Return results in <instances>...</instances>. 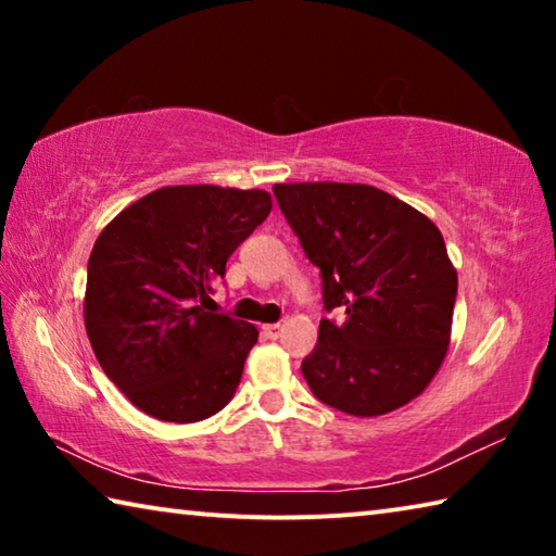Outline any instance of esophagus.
I'll use <instances>...</instances> for the list:
<instances>
[{
    "label": "esophagus",
    "mask_w": 556,
    "mask_h": 556,
    "mask_svg": "<svg viewBox=\"0 0 556 556\" xmlns=\"http://www.w3.org/2000/svg\"><path fill=\"white\" fill-rule=\"evenodd\" d=\"M262 333H265L267 338H279V336H281V326H279V324L262 326Z\"/></svg>",
    "instance_id": "34e87169"
}]
</instances>
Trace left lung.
Listing matches in <instances>:
<instances>
[{
    "label": "left lung",
    "mask_w": 556,
    "mask_h": 556,
    "mask_svg": "<svg viewBox=\"0 0 556 556\" xmlns=\"http://www.w3.org/2000/svg\"><path fill=\"white\" fill-rule=\"evenodd\" d=\"M312 265L321 269L318 341L301 363L316 400L378 417L425 392L444 363L458 277L434 223L365 184L271 188Z\"/></svg>",
    "instance_id": "1"
}]
</instances>
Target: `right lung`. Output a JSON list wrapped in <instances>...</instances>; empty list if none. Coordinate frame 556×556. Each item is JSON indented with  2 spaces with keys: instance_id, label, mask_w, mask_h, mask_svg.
I'll return each mask as SVG.
<instances>
[{
  "instance_id": "obj_1",
  "label": "right lung",
  "mask_w": 556,
  "mask_h": 556,
  "mask_svg": "<svg viewBox=\"0 0 556 556\" xmlns=\"http://www.w3.org/2000/svg\"><path fill=\"white\" fill-rule=\"evenodd\" d=\"M269 211L271 195L257 188L166 186L100 232L86 331L100 368L135 407L191 425L232 400L257 328L215 312L211 294Z\"/></svg>"
}]
</instances>
